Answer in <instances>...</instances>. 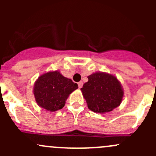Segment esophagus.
<instances>
[{"instance_id":"obj_1","label":"esophagus","mask_w":156,"mask_h":156,"mask_svg":"<svg viewBox=\"0 0 156 156\" xmlns=\"http://www.w3.org/2000/svg\"><path fill=\"white\" fill-rule=\"evenodd\" d=\"M78 88H81L83 86V82L82 81H80V82L78 83Z\"/></svg>"}]
</instances>
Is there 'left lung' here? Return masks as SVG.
<instances>
[{"instance_id": "left-lung-1", "label": "left lung", "mask_w": 156, "mask_h": 156, "mask_svg": "<svg viewBox=\"0 0 156 156\" xmlns=\"http://www.w3.org/2000/svg\"><path fill=\"white\" fill-rule=\"evenodd\" d=\"M88 81L81 88L90 110L106 113L120 106L124 90L115 76L106 72H97L87 76Z\"/></svg>"}]
</instances>
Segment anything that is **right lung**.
<instances>
[{"instance_id": "right-lung-1", "label": "right lung", "mask_w": 156, "mask_h": 156, "mask_svg": "<svg viewBox=\"0 0 156 156\" xmlns=\"http://www.w3.org/2000/svg\"><path fill=\"white\" fill-rule=\"evenodd\" d=\"M78 84L64 77L59 71L48 72L38 77L33 88L36 103L49 112H56L65 106L69 94Z\"/></svg>"}]
</instances>
